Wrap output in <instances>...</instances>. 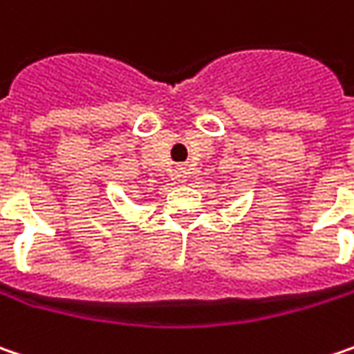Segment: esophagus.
<instances>
[{"instance_id": "1", "label": "esophagus", "mask_w": 354, "mask_h": 354, "mask_svg": "<svg viewBox=\"0 0 354 354\" xmlns=\"http://www.w3.org/2000/svg\"><path fill=\"white\" fill-rule=\"evenodd\" d=\"M173 179L175 181H179V183H183L187 179V171L183 167H177L175 171H173Z\"/></svg>"}]
</instances>
